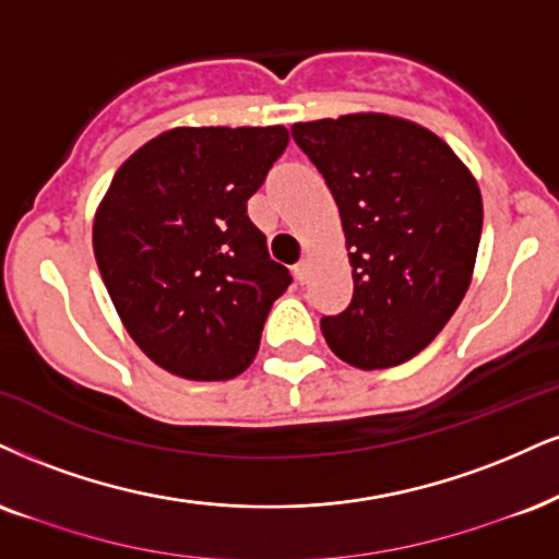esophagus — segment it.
Listing matches in <instances>:
<instances>
[{"label": "esophagus", "mask_w": 559, "mask_h": 559, "mask_svg": "<svg viewBox=\"0 0 559 559\" xmlns=\"http://www.w3.org/2000/svg\"><path fill=\"white\" fill-rule=\"evenodd\" d=\"M308 272H311V259L302 257V259L298 261V264H295V277H298L300 282H306Z\"/></svg>", "instance_id": "obj_1"}]
</instances>
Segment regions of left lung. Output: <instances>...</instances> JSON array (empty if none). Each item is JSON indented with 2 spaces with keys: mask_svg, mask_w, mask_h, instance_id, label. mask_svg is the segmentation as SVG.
<instances>
[{
  "mask_svg": "<svg viewBox=\"0 0 559 559\" xmlns=\"http://www.w3.org/2000/svg\"><path fill=\"white\" fill-rule=\"evenodd\" d=\"M340 206L353 300L323 316L340 360L383 370L436 340L464 300L477 264V178L423 123L360 111L293 123Z\"/></svg>",
  "mask_w": 559,
  "mask_h": 559,
  "instance_id": "left-lung-1",
  "label": "left lung"
}]
</instances>
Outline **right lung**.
Wrapping results in <instances>:
<instances>
[{
    "label": "right lung",
    "instance_id": "right-lung-1",
    "mask_svg": "<svg viewBox=\"0 0 559 559\" xmlns=\"http://www.w3.org/2000/svg\"><path fill=\"white\" fill-rule=\"evenodd\" d=\"M285 127H176L116 170L93 219V251L136 347L189 381H230L259 353L285 266L246 215Z\"/></svg>",
    "mask_w": 559,
    "mask_h": 559
}]
</instances>
